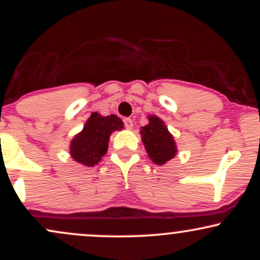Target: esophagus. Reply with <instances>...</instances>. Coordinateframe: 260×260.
I'll return each instance as SVG.
<instances>
[{
  "label": "esophagus",
  "instance_id": "obj_1",
  "mask_svg": "<svg viewBox=\"0 0 260 260\" xmlns=\"http://www.w3.org/2000/svg\"><path fill=\"white\" fill-rule=\"evenodd\" d=\"M123 122H124V126H126V128H128V129H131V128L133 127V121H132V118H129V117L124 118Z\"/></svg>",
  "mask_w": 260,
  "mask_h": 260
}]
</instances>
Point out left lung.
<instances>
[{
    "label": "left lung",
    "mask_w": 260,
    "mask_h": 260,
    "mask_svg": "<svg viewBox=\"0 0 260 260\" xmlns=\"http://www.w3.org/2000/svg\"><path fill=\"white\" fill-rule=\"evenodd\" d=\"M147 153L156 165H162L175 156L176 144L164 122L156 116H149V123L140 129Z\"/></svg>",
    "instance_id": "left-lung-1"
}]
</instances>
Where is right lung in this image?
I'll list each match as a JSON object with an SVG mask.
<instances>
[{
  "label": "right lung",
  "instance_id": "obj_1",
  "mask_svg": "<svg viewBox=\"0 0 260 260\" xmlns=\"http://www.w3.org/2000/svg\"><path fill=\"white\" fill-rule=\"evenodd\" d=\"M122 128L123 122L116 115L100 116L96 112L91 113L82 132L72 140L71 155L85 166L96 165L109 148L110 134Z\"/></svg>",
  "mask_w": 260,
  "mask_h": 260
}]
</instances>
